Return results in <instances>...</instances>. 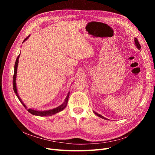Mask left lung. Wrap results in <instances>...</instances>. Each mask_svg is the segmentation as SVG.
<instances>
[{
    "instance_id": "1",
    "label": "left lung",
    "mask_w": 155,
    "mask_h": 155,
    "mask_svg": "<svg viewBox=\"0 0 155 155\" xmlns=\"http://www.w3.org/2000/svg\"><path fill=\"white\" fill-rule=\"evenodd\" d=\"M134 43H135V45H137V48H138V49H140L141 48V46H140V43H139V42H138V39H137V38H135V40H134ZM94 113L97 115V116H98L99 117H100V118H104V119H106V118H105L104 117H103L101 115H100V114H97V113H96V112H94Z\"/></svg>"
}]
</instances>
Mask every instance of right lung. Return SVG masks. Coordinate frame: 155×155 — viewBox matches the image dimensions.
<instances>
[{"mask_svg": "<svg viewBox=\"0 0 155 155\" xmlns=\"http://www.w3.org/2000/svg\"><path fill=\"white\" fill-rule=\"evenodd\" d=\"M29 36H28L24 40L25 42L28 38ZM19 56L20 54L18 55V57L16 59V61L15 63V67H14V74H13V91L15 92V93L16 94V95L18 97V99L19 100V101L21 102V104L24 105L25 107H26L25 105L23 104V103L22 101V100H21V98L19 97V96H18V94H17V87H16V83H15V80H16V75H17V66H18V58H19ZM69 94L70 92L68 93V95L66 97V99H65L64 101L63 104L60 105L59 107L55 108V109H51V110H45V111H38V110H33V109H27V110L30 113H31L33 115H35V116H51V115H54L56 113H58V112H60L63 110L65 107H67V103H68V97H69Z\"/></svg>", "mask_w": 155, "mask_h": 155, "instance_id": "right-lung-1", "label": "right lung"}]
</instances>
